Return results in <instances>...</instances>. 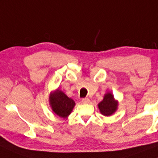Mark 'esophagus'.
I'll return each mask as SVG.
<instances>
[{
    "instance_id": "34e87169",
    "label": "esophagus",
    "mask_w": 158,
    "mask_h": 158,
    "mask_svg": "<svg viewBox=\"0 0 158 158\" xmlns=\"http://www.w3.org/2000/svg\"><path fill=\"white\" fill-rule=\"evenodd\" d=\"M81 102H82L83 104H88L89 102H90V99H89L88 98H82V99H81Z\"/></svg>"
}]
</instances>
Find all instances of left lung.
Instances as JSON below:
<instances>
[{
	"label": "left lung",
	"instance_id": "8db88e82",
	"mask_svg": "<svg viewBox=\"0 0 158 158\" xmlns=\"http://www.w3.org/2000/svg\"><path fill=\"white\" fill-rule=\"evenodd\" d=\"M118 102L114 98L111 93H107L104 95L103 100L98 104L100 113L105 116H110L116 111Z\"/></svg>",
	"mask_w": 158,
	"mask_h": 158
}]
</instances>
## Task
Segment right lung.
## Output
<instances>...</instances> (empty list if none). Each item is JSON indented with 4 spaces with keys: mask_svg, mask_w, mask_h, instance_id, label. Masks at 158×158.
Returning <instances> with one entry per match:
<instances>
[{
    "mask_svg": "<svg viewBox=\"0 0 158 158\" xmlns=\"http://www.w3.org/2000/svg\"><path fill=\"white\" fill-rule=\"evenodd\" d=\"M49 103L53 112L63 118H67L75 106V102L59 89L51 93Z\"/></svg>",
    "mask_w": 158,
    "mask_h": 158,
    "instance_id": "add662e5",
    "label": "right lung"
}]
</instances>
